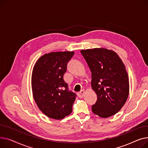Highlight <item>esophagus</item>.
Returning <instances> with one entry per match:
<instances>
[{
	"mask_svg": "<svg viewBox=\"0 0 148 148\" xmlns=\"http://www.w3.org/2000/svg\"><path fill=\"white\" fill-rule=\"evenodd\" d=\"M84 93H85V91L84 90H82L80 92L78 93L77 95H78V96L80 98H82L84 96Z\"/></svg>",
	"mask_w": 148,
	"mask_h": 148,
	"instance_id": "esophagus-1",
	"label": "esophagus"
}]
</instances>
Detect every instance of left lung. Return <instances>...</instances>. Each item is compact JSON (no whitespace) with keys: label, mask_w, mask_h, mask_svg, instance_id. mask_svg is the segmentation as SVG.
<instances>
[{"label":"left lung","mask_w":148,"mask_h":148,"mask_svg":"<svg viewBox=\"0 0 148 148\" xmlns=\"http://www.w3.org/2000/svg\"><path fill=\"white\" fill-rule=\"evenodd\" d=\"M92 73V87L97 96L92 112L108 118L119 112L129 94V77L121 58L105 48L82 50Z\"/></svg>","instance_id":"8db88e82"}]
</instances>
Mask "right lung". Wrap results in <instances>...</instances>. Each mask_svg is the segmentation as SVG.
Masks as SVG:
<instances>
[{"label": "right lung", "mask_w": 148, "mask_h": 148, "mask_svg": "<svg viewBox=\"0 0 148 148\" xmlns=\"http://www.w3.org/2000/svg\"><path fill=\"white\" fill-rule=\"evenodd\" d=\"M74 52H55L45 54L36 62L32 76L34 99L45 115L61 120L70 115L76 95L68 90L64 80L67 64Z\"/></svg>", "instance_id": "1"}]
</instances>
